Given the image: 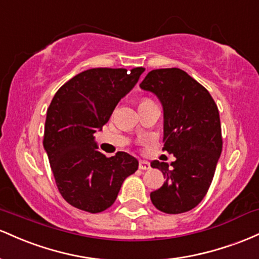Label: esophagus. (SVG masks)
I'll use <instances>...</instances> for the list:
<instances>
[{
  "label": "esophagus",
  "instance_id": "obj_1",
  "mask_svg": "<svg viewBox=\"0 0 259 259\" xmlns=\"http://www.w3.org/2000/svg\"><path fill=\"white\" fill-rule=\"evenodd\" d=\"M138 167L141 168V170H149L150 164L148 161H145V160H141V161H139Z\"/></svg>",
  "mask_w": 259,
  "mask_h": 259
}]
</instances>
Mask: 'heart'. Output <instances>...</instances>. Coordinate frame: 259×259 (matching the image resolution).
Returning <instances> with one entry per match:
<instances>
[{
	"label": "heart",
	"instance_id": "obj_1",
	"mask_svg": "<svg viewBox=\"0 0 259 259\" xmlns=\"http://www.w3.org/2000/svg\"><path fill=\"white\" fill-rule=\"evenodd\" d=\"M149 101H152V100H149L148 98H143V99H141V101H139V105H143V104L149 103Z\"/></svg>",
	"mask_w": 259,
	"mask_h": 259
}]
</instances>
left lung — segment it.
Returning a JSON list of instances; mask_svg holds the SVG:
<instances>
[{"instance_id":"left-lung-1","label":"left lung","mask_w":259,"mask_h":259,"mask_svg":"<svg viewBox=\"0 0 259 259\" xmlns=\"http://www.w3.org/2000/svg\"><path fill=\"white\" fill-rule=\"evenodd\" d=\"M141 88L154 93L164 109V148L174 154L171 166L153 160L166 181L150 193L166 214L191 210L207 194L223 149L219 110L202 84L180 68L153 69Z\"/></svg>"}]
</instances>
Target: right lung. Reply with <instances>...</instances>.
Here are the masks:
<instances>
[{"mask_svg": "<svg viewBox=\"0 0 259 259\" xmlns=\"http://www.w3.org/2000/svg\"><path fill=\"white\" fill-rule=\"evenodd\" d=\"M144 69H87L63 84L52 99L42 143L61 196L74 208L88 213L106 210L124 179L137 171L138 160L130 154L117 152L107 158L98 152L94 133L107 123Z\"/></svg>", "mask_w": 259, "mask_h": 259, "instance_id": "right-lung-1", "label": "right lung"}]
</instances>
